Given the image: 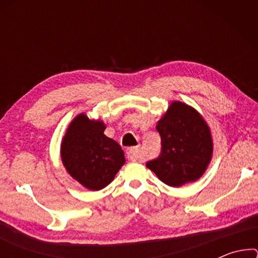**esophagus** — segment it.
I'll return each instance as SVG.
<instances>
[{
  "instance_id": "obj_1",
  "label": "esophagus",
  "mask_w": 258,
  "mask_h": 258,
  "mask_svg": "<svg viewBox=\"0 0 258 258\" xmlns=\"http://www.w3.org/2000/svg\"><path fill=\"white\" fill-rule=\"evenodd\" d=\"M126 157L130 160L132 161H137V160H140V158H141V156H140V150L138 147H132V148H128L127 151H126Z\"/></svg>"
}]
</instances>
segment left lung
<instances>
[{"label": "left lung", "instance_id": "left-lung-1", "mask_svg": "<svg viewBox=\"0 0 258 258\" xmlns=\"http://www.w3.org/2000/svg\"><path fill=\"white\" fill-rule=\"evenodd\" d=\"M161 140L157 158L146 164L161 182L181 186L197 181L206 171L213 142L206 121L182 102H173L156 126Z\"/></svg>", "mask_w": 258, "mask_h": 258}]
</instances>
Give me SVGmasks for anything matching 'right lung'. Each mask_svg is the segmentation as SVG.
<instances>
[{
  "instance_id": "right-lung-1",
  "label": "right lung",
  "mask_w": 258,
  "mask_h": 258,
  "mask_svg": "<svg viewBox=\"0 0 258 258\" xmlns=\"http://www.w3.org/2000/svg\"><path fill=\"white\" fill-rule=\"evenodd\" d=\"M106 126L78 115L64 135L61 159L71 175L90 190H101L110 183L125 163L124 151L106 137Z\"/></svg>"
}]
</instances>
